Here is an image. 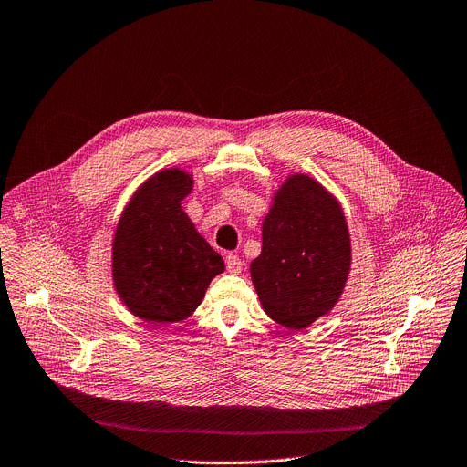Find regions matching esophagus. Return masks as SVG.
<instances>
[{
    "instance_id": "1",
    "label": "esophagus",
    "mask_w": 467,
    "mask_h": 467,
    "mask_svg": "<svg viewBox=\"0 0 467 467\" xmlns=\"http://www.w3.org/2000/svg\"><path fill=\"white\" fill-rule=\"evenodd\" d=\"M225 264H227V272H229V274H233V275L242 274L244 262H242V258H240V256H236V254H227Z\"/></svg>"
}]
</instances>
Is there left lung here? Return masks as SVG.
I'll return each mask as SVG.
<instances>
[{
  "instance_id": "left-lung-1",
  "label": "left lung",
  "mask_w": 467,
  "mask_h": 467,
  "mask_svg": "<svg viewBox=\"0 0 467 467\" xmlns=\"http://www.w3.org/2000/svg\"><path fill=\"white\" fill-rule=\"evenodd\" d=\"M351 268L340 203L308 175H290L262 223L251 279L264 312L283 327L306 328L332 310Z\"/></svg>"
}]
</instances>
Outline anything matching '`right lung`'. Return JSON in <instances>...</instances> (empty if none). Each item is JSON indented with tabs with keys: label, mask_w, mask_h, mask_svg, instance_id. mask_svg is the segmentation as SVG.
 I'll use <instances>...</instances> for the list:
<instances>
[{
	"label": "right lung",
	"mask_w": 467,
	"mask_h": 467,
	"mask_svg": "<svg viewBox=\"0 0 467 467\" xmlns=\"http://www.w3.org/2000/svg\"><path fill=\"white\" fill-rule=\"evenodd\" d=\"M192 186V175L179 168L155 173L130 197L114 233V288L148 323L188 317L225 270L223 258L181 209Z\"/></svg>",
	"instance_id": "add662e5"
}]
</instances>
